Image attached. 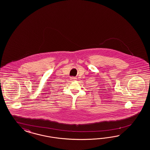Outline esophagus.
Wrapping results in <instances>:
<instances>
[{
  "label": "esophagus",
  "instance_id": "obj_1",
  "mask_svg": "<svg viewBox=\"0 0 150 150\" xmlns=\"http://www.w3.org/2000/svg\"><path fill=\"white\" fill-rule=\"evenodd\" d=\"M75 79H76V78H75V77H70V79H71V80H75Z\"/></svg>",
  "mask_w": 150,
  "mask_h": 150
}]
</instances>
